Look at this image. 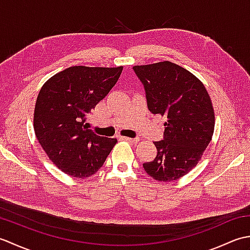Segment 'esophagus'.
<instances>
[{
  "mask_svg": "<svg viewBox=\"0 0 250 250\" xmlns=\"http://www.w3.org/2000/svg\"><path fill=\"white\" fill-rule=\"evenodd\" d=\"M121 139H122V140H125V141H126V142H130V143H139V142H140V139H139V137H136V139H131V137L122 136Z\"/></svg>",
  "mask_w": 250,
  "mask_h": 250,
  "instance_id": "34e87169",
  "label": "esophagus"
}]
</instances>
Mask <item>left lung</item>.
<instances>
[{
    "instance_id": "obj_1",
    "label": "left lung",
    "mask_w": 250,
    "mask_h": 250,
    "mask_svg": "<svg viewBox=\"0 0 250 250\" xmlns=\"http://www.w3.org/2000/svg\"><path fill=\"white\" fill-rule=\"evenodd\" d=\"M152 114L167 117L164 139L153 142L157 157L143 163L158 182H173L188 174L201 160L214 134L215 111L203 83L169 61L135 65Z\"/></svg>"
}]
</instances>
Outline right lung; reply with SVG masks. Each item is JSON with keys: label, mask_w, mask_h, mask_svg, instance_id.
<instances>
[{"label": "right lung", "mask_w": 250, "mask_h": 250, "mask_svg": "<svg viewBox=\"0 0 250 250\" xmlns=\"http://www.w3.org/2000/svg\"><path fill=\"white\" fill-rule=\"evenodd\" d=\"M122 68L71 66L40 90L33 118L36 139L51 162L72 177L97 173L116 145V139L95 135L84 121L115 86Z\"/></svg>", "instance_id": "right-lung-1"}]
</instances>
